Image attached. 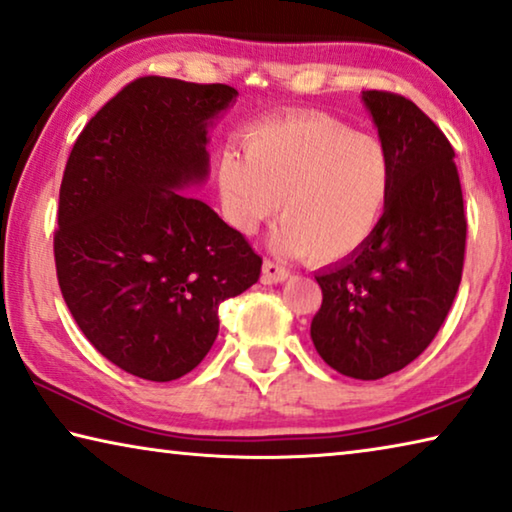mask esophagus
<instances>
[{
    "mask_svg": "<svg viewBox=\"0 0 512 512\" xmlns=\"http://www.w3.org/2000/svg\"><path fill=\"white\" fill-rule=\"evenodd\" d=\"M262 278L266 285H273V282H285L289 278V271L285 266L271 262V259H266L264 266H262Z\"/></svg>",
    "mask_w": 512,
    "mask_h": 512,
    "instance_id": "1",
    "label": "esophagus"
}]
</instances>
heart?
Here are the masks:
<instances>
[{
  "label": "heart",
  "instance_id": "heart-1",
  "mask_svg": "<svg viewBox=\"0 0 512 512\" xmlns=\"http://www.w3.org/2000/svg\"><path fill=\"white\" fill-rule=\"evenodd\" d=\"M227 221L255 232L280 209L271 246L314 264L351 257L387 212L394 168L385 143L326 113H300L250 129L243 152L218 157Z\"/></svg>",
  "mask_w": 512,
  "mask_h": 512
}]
</instances>
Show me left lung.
<instances>
[{
	"label": "left lung",
	"mask_w": 512,
	"mask_h": 512,
	"mask_svg": "<svg viewBox=\"0 0 512 512\" xmlns=\"http://www.w3.org/2000/svg\"><path fill=\"white\" fill-rule=\"evenodd\" d=\"M394 168L392 198L358 253L314 275L323 291L310 337L348 378L401 371L451 310L465 262L467 221L451 143L415 102L362 91Z\"/></svg>",
	"instance_id": "left-lung-1"
}]
</instances>
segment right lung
<instances>
[{"instance_id":"obj_1","label":"right lung","mask_w":512,"mask_h":512,"mask_svg":"<svg viewBox=\"0 0 512 512\" xmlns=\"http://www.w3.org/2000/svg\"><path fill=\"white\" fill-rule=\"evenodd\" d=\"M225 84L141 77L84 127L63 173L56 278L104 358L154 383L196 369L218 305L262 271L243 234L184 196L209 177V127L237 102Z\"/></svg>"}]
</instances>
